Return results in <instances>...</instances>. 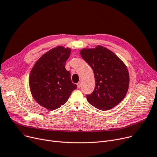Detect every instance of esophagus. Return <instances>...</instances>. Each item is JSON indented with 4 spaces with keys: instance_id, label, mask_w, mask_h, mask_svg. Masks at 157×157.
Here are the masks:
<instances>
[{
    "instance_id": "1",
    "label": "esophagus",
    "mask_w": 157,
    "mask_h": 157,
    "mask_svg": "<svg viewBox=\"0 0 157 157\" xmlns=\"http://www.w3.org/2000/svg\"><path fill=\"white\" fill-rule=\"evenodd\" d=\"M77 85V87H78V89H80V88L81 87V86H82V82H78Z\"/></svg>"
}]
</instances>
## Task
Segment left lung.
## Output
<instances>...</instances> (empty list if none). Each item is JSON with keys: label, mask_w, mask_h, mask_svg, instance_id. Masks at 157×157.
<instances>
[{"label": "left lung", "mask_w": 157, "mask_h": 157, "mask_svg": "<svg viewBox=\"0 0 157 157\" xmlns=\"http://www.w3.org/2000/svg\"><path fill=\"white\" fill-rule=\"evenodd\" d=\"M82 58L92 68L95 86L87 101L101 111L112 109L121 101L128 92L129 77L126 66L113 52L98 46L80 50Z\"/></svg>", "instance_id": "8db88e82"}]
</instances>
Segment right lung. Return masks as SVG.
Masks as SVG:
<instances>
[{"instance_id": "1", "label": "right lung", "mask_w": 157, "mask_h": 157, "mask_svg": "<svg viewBox=\"0 0 157 157\" xmlns=\"http://www.w3.org/2000/svg\"><path fill=\"white\" fill-rule=\"evenodd\" d=\"M71 49L58 46L43 55L35 63L29 76L33 97L39 104L53 111L65 104L72 91L77 89L71 82L65 63Z\"/></svg>"}]
</instances>
